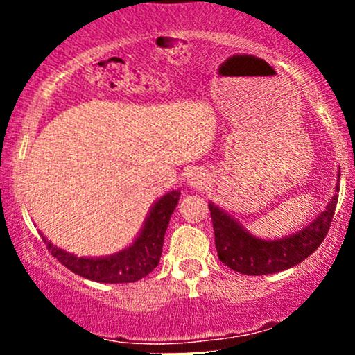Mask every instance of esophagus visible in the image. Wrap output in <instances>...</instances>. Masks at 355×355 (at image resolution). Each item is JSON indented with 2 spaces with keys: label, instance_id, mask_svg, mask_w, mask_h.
<instances>
[{
  "label": "esophagus",
  "instance_id": "1",
  "mask_svg": "<svg viewBox=\"0 0 355 355\" xmlns=\"http://www.w3.org/2000/svg\"><path fill=\"white\" fill-rule=\"evenodd\" d=\"M189 183L191 187H195V189H202V187H205L209 183V177L202 172H193L190 175Z\"/></svg>",
  "mask_w": 355,
  "mask_h": 355
}]
</instances>
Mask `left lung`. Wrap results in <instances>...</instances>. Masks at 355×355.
Wrapping results in <instances>:
<instances>
[{
  "label": "left lung",
  "mask_w": 355,
  "mask_h": 355,
  "mask_svg": "<svg viewBox=\"0 0 355 355\" xmlns=\"http://www.w3.org/2000/svg\"><path fill=\"white\" fill-rule=\"evenodd\" d=\"M340 177V172H339ZM339 190V183L336 187ZM336 190V191H337ZM337 195L311 225L297 234L277 240H262L248 234L237 220L210 203V217L215 232V248L218 259L232 270L245 275H267L282 272L307 259L325 239L334 218Z\"/></svg>",
  "instance_id": "left-lung-1"
}]
</instances>
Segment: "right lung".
I'll return each instance as SVG.
<instances>
[{"label":"right lung","mask_w":355,"mask_h":355,"mask_svg":"<svg viewBox=\"0 0 355 355\" xmlns=\"http://www.w3.org/2000/svg\"><path fill=\"white\" fill-rule=\"evenodd\" d=\"M180 191L173 190L164 195L150 210L144 230L125 250L103 259H85L61 250L43 237L46 248L58 262L70 268L73 274L103 284H128L144 279L158 266L164 247V237L170 215L178 203Z\"/></svg>","instance_id":"1"}]
</instances>
